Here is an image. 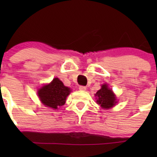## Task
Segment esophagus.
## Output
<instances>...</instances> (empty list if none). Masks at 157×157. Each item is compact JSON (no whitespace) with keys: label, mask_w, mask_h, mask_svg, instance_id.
<instances>
[{"label":"esophagus","mask_w":157,"mask_h":157,"mask_svg":"<svg viewBox=\"0 0 157 157\" xmlns=\"http://www.w3.org/2000/svg\"><path fill=\"white\" fill-rule=\"evenodd\" d=\"M79 89H80V91H86V86H79Z\"/></svg>","instance_id":"1"}]
</instances>
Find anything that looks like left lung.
Returning a JSON list of instances; mask_svg holds the SVG:
<instances>
[{
	"instance_id": "1",
	"label": "left lung",
	"mask_w": 157,
	"mask_h": 157,
	"mask_svg": "<svg viewBox=\"0 0 157 157\" xmlns=\"http://www.w3.org/2000/svg\"><path fill=\"white\" fill-rule=\"evenodd\" d=\"M97 104L100 105L103 109H108L113 107L116 103V97L111 89L108 88L107 85H102L101 89L95 94Z\"/></svg>"
}]
</instances>
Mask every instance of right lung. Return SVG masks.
Returning a JSON list of instances; mask_svg holds the SVG:
<instances>
[{
    "label": "right lung",
    "mask_w": 157,
    "mask_h": 157,
    "mask_svg": "<svg viewBox=\"0 0 157 157\" xmlns=\"http://www.w3.org/2000/svg\"><path fill=\"white\" fill-rule=\"evenodd\" d=\"M70 91L69 88L65 86L58 78H55L51 83L39 89L38 97L44 105L57 109L64 105Z\"/></svg>",
    "instance_id": "obj_1"
}]
</instances>
